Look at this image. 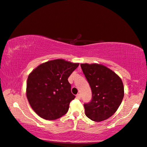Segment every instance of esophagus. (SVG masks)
Segmentation results:
<instances>
[{
    "label": "esophagus",
    "mask_w": 147,
    "mask_h": 147,
    "mask_svg": "<svg viewBox=\"0 0 147 147\" xmlns=\"http://www.w3.org/2000/svg\"><path fill=\"white\" fill-rule=\"evenodd\" d=\"M76 98H77V99H80L81 98V95H80V94H78L77 95H76Z\"/></svg>",
    "instance_id": "esophagus-1"
}]
</instances>
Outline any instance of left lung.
<instances>
[{
    "label": "left lung",
    "instance_id": "obj_1",
    "mask_svg": "<svg viewBox=\"0 0 147 147\" xmlns=\"http://www.w3.org/2000/svg\"><path fill=\"white\" fill-rule=\"evenodd\" d=\"M92 89V99L84 104L85 115L95 122L108 119L117 111L124 95L122 79L108 67L97 63H81Z\"/></svg>",
    "mask_w": 147,
    "mask_h": 147
}]
</instances>
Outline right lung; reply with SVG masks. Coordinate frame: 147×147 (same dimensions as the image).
Here are the masks:
<instances>
[{
	"instance_id": "1",
	"label": "right lung",
	"mask_w": 147,
	"mask_h": 147,
	"mask_svg": "<svg viewBox=\"0 0 147 147\" xmlns=\"http://www.w3.org/2000/svg\"><path fill=\"white\" fill-rule=\"evenodd\" d=\"M78 63L63 59L51 60L38 65L29 74L26 95L35 113L48 120H56L67 113L75 96L68 78Z\"/></svg>"
}]
</instances>
